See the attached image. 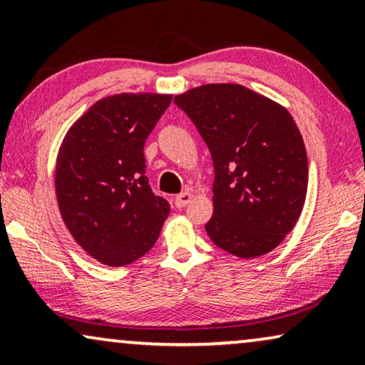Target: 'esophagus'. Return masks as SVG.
I'll return each instance as SVG.
<instances>
[{
	"mask_svg": "<svg viewBox=\"0 0 365 365\" xmlns=\"http://www.w3.org/2000/svg\"><path fill=\"white\" fill-rule=\"evenodd\" d=\"M192 198H193V193L183 192V193L177 195V197H175V205L178 208H183L185 205H188L190 202H192Z\"/></svg>",
	"mask_w": 365,
	"mask_h": 365,
	"instance_id": "1",
	"label": "esophagus"
}]
</instances>
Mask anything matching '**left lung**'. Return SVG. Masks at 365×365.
<instances>
[{"label":"left lung","instance_id":"left-lung-1","mask_svg":"<svg viewBox=\"0 0 365 365\" xmlns=\"http://www.w3.org/2000/svg\"><path fill=\"white\" fill-rule=\"evenodd\" d=\"M173 102L213 158L210 240L246 259L273 251L294 228L307 192L306 147L289 112L240 84L200 86Z\"/></svg>","mask_w":365,"mask_h":365}]
</instances>
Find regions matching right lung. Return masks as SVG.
<instances>
[{
  "mask_svg": "<svg viewBox=\"0 0 365 365\" xmlns=\"http://www.w3.org/2000/svg\"><path fill=\"white\" fill-rule=\"evenodd\" d=\"M172 96L115 94L76 120L56 162V197L82 250L107 266H125L155 245L170 213L152 192L143 145Z\"/></svg>",
  "mask_w": 365,
  "mask_h": 365,
  "instance_id": "1",
  "label": "right lung"
}]
</instances>
